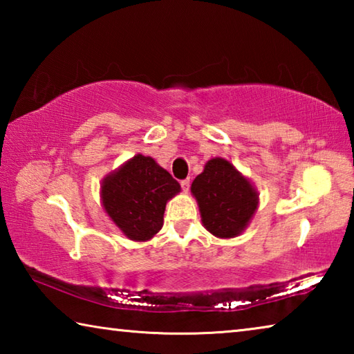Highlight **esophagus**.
<instances>
[{
    "label": "esophagus",
    "instance_id": "1",
    "mask_svg": "<svg viewBox=\"0 0 354 354\" xmlns=\"http://www.w3.org/2000/svg\"><path fill=\"white\" fill-rule=\"evenodd\" d=\"M181 189L184 192H189V189H190V179L189 178L187 179H183V181H181Z\"/></svg>",
    "mask_w": 354,
    "mask_h": 354
}]
</instances>
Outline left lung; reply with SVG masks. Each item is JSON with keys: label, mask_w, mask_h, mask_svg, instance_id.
<instances>
[{"label": "left lung", "mask_w": 354, "mask_h": 354, "mask_svg": "<svg viewBox=\"0 0 354 354\" xmlns=\"http://www.w3.org/2000/svg\"><path fill=\"white\" fill-rule=\"evenodd\" d=\"M201 220L209 232L221 239L236 237L247 227L257 207V192L232 164L211 159L192 183Z\"/></svg>", "instance_id": "1"}]
</instances>
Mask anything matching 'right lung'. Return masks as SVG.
I'll return each mask as SVG.
<instances>
[{"mask_svg":"<svg viewBox=\"0 0 354 354\" xmlns=\"http://www.w3.org/2000/svg\"><path fill=\"white\" fill-rule=\"evenodd\" d=\"M181 185L153 158L137 154L104 178L101 198L106 212L131 241L145 242L164 225L165 205Z\"/></svg>","mask_w":354,"mask_h":354,"instance_id":"obj_1","label":"right lung"}]
</instances>
